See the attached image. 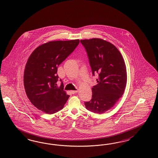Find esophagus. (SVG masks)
<instances>
[{
	"instance_id": "34e87169",
	"label": "esophagus",
	"mask_w": 158,
	"mask_h": 158,
	"mask_svg": "<svg viewBox=\"0 0 158 158\" xmlns=\"http://www.w3.org/2000/svg\"><path fill=\"white\" fill-rule=\"evenodd\" d=\"M71 92L72 94H75V93H77L78 92V90H72Z\"/></svg>"
}]
</instances>
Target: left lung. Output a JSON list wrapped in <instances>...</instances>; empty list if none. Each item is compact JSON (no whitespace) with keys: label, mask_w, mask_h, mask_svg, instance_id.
<instances>
[{"label":"left lung","mask_w":158,"mask_h":158,"mask_svg":"<svg viewBox=\"0 0 158 158\" xmlns=\"http://www.w3.org/2000/svg\"><path fill=\"white\" fill-rule=\"evenodd\" d=\"M86 49L93 75L98 74V83L92 87L91 101L86 109L96 114L110 110L124 93L127 83L123 58L114 44L101 39L81 40Z\"/></svg>","instance_id":"8db88e82"}]
</instances>
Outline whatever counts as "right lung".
Masks as SVG:
<instances>
[{
	"label": "right lung",
	"mask_w": 158,
	"mask_h": 158,
	"mask_svg": "<svg viewBox=\"0 0 158 158\" xmlns=\"http://www.w3.org/2000/svg\"><path fill=\"white\" fill-rule=\"evenodd\" d=\"M79 43V39L48 42L30 55L24 71V88L29 100L39 110L53 114L63 108L69 96L64 91L61 79L60 86L56 83L58 67Z\"/></svg>",
	"instance_id": "1"
}]
</instances>
